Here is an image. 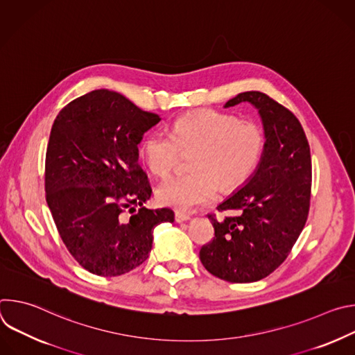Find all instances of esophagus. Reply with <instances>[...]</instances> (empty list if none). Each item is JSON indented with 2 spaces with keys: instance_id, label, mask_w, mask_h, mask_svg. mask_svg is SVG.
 Wrapping results in <instances>:
<instances>
[{
  "instance_id": "34e87169",
  "label": "esophagus",
  "mask_w": 355,
  "mask_h": 355,
  "mask_svg": "<svg viewBox=\"0 0 355 355\" xmlns=\"http://www.w3.org/2000/svg\"><path fill=\"white\" fill-rule=\"evenodd\" d=\"M189 219H191V216H189L188 214H184V212H181V211H177V212H175V222L181 223V222H187V220H189Z\"/></svg>"
}]
</instances>
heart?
I'll return each instance as SVG.
<instances>
[{
  "mask_svg": "<svg viewBox=\"0 0 355 355\" xmlns=\"http://www.w3.org/2000/svg\"><path fill=\"white\" fill-rule=\"evenodd\" d=\"M266 150V133L252 121L204 110L181 115L171 133L151 132L140 144L148 171L166 177L177 166L181 151L189 156L192 171L167 178L157 188L162 205L187 211L241 188L257 170Z\"/></svg>",
  "mask_w": 355,
  "mask_h": 355,
  "instance_id": "1",
  "label": "heart"
}]
</instances>
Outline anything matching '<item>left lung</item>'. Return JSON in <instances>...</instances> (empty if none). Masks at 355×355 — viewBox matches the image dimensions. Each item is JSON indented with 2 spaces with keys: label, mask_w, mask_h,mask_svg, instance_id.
<instances>
[{
  "label": "left lung",
  "mask_w": 355,
  "mask_h": 355,
  "mask_svg": "<svg viewBox=\"0 0 355 355\" xmlns=\"http://www.w3.org/2000/svg\"><path fill=\"white\" fill-rule=\"evenodd\" d=\"M240 103L259 110L266 150L245 185L216 208L234 215H208L215 237L199 251L212 275L234 284L260 281L285 261L305 227L312 188L311 147L297 118L260 91L241 92L225 108Z\"/></svg>",
  "instance_id": "obj_1"
}]
</instances>
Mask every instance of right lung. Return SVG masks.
<instances>
[{
    "label": "right lung",
    "instance_id": "1",
    "mask_svg": "<svg viewBox=\"0 0 355 355\" xmlns=\"http://www.w3.org/2000/svg\"><path fill=\"white\" fill-rule=\"evenodd\" d=\"M159 122L157 114L141 111L122 94L95 89L67 104L50 130L47 207L70 254L95 275L116 277L143 264L153 229L174 222L168 208L143 207L151 187L137 144Z\"/></svg>",
    "mask_w": 355,
    "mask_h": 355
}]
</instances>
